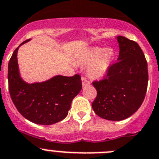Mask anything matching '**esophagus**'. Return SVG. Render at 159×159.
Here are the masks:
<instances>
[{
    "instance_id": "obj_1",
    "label": "esophagus",
    "mask_w": 159,
    "mask_h": 159,
    "mask_svg": "<svg viewBox=\"0 0 159 159\" xmlns=\"http://www.w3.org/2000/svg\"><path fill=\"white\" fill-rule=\"evenodd\" d=\"M81 81H82V85L83 86H86V85H90V81L87 79L85 77H82L81 78Z\"/></svg>"
}]
</instances>
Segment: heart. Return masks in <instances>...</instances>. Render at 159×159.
<instances>
[{
    "instance_id": "1",
    "label": "heart",
    "mask_w": 159,
    "mask_h": 159,
    "mask_svg": "<svg viewBox=\"0 0 159 159\" xmlns=\"http://www.w3.org/2000/svg\"><path fill=\"white\" fill-rule=\"evenodd\" d=\"M115 58V51L111 48H90L77 56V61L88 65V74L91 78H101L108 71Z\"/></svg>"
}]
</instances>
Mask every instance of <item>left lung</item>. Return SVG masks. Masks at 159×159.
Returning <instances> with one entry per match:
<instances>
[{
    "mask_svg": "<svg viewBox=\"0 0 159 159\" xmlns=\"http://www.w3.org/2000/svg\"><path fill=\"white\" fill-rule=\"evenodd\" d=\"M120 53L104 79L93 82L97 95L92 104L97 116L120 121L135 113L141 106L147 89V62L136 42L117 36Z\"/></svg>",
    "mask_w": 159,
    "mask_h": 159,
    "instance_id": "1",
    "label": "left lung"
}]
</instances>
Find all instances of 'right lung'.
Listing matches in <instances>:
<instances>
[{
  "mask_svg": "<svg viewBox=\"0 0 159 159\" xmlns=\"http://www.w3.org/2000/svg\"><path fill=\"white\" fill-rule=\"evenodd\" d=\"M14 51L8 62V90L16 108L25 119L42 125H51L68 115L73 99L82 88L81 76L57 75L48 81L28 84L21 78Z\"/></svg>",
  "mask_w": 159,
  "mask_h": 159,
  "instance_id": "right-lung-1",
  "label": "right lung"
}]
</instances>
